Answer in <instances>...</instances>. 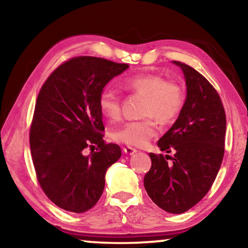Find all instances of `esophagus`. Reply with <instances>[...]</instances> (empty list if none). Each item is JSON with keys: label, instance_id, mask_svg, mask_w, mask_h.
I'll use <instances>...</instances> for the list:
<instances>
[{"label": "esophagus", "instance_id": "esophagus-1", "mask_svg": "<svg viewBox=\"0 0 248 248\" xmlns=\"http://www.w3.org/2000/svg\"><path fill=\"white\" fill-rule=\"evenodd\" d=\"M123 150L125 152V155H134L135 152H137V149H134V148H132V147H125Z\"/></svg>", "mask_w": 248, "mask_h": 248}]
</instances>
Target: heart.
<instances>
[{
  "mask_svg": "<svg viewBox=\"0 0 248 248\" xmlns=\"http://www.w3.org/2000/svg\"><path fill=\"white\" fill-rule=\"evenodd\" d=\"M122 87L130 93L145 98L142 115L145 120L127 122L110 132L114 141L130 147H143L157 134V123L170 124L179 116L185 104V93L175 81L160 74L141 73L125 78ZM100 113L109 121L121 117V98L113 89H104L98 99Z\"/></svg>",
  "mask_w": 248,
  "mask_h": 248,
  "instance_id": "1",
  "label": "heart"
}]
</instances>
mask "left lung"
Returning <instances> with one entry per match:
<instances>
[{"mask_svg":"<svg viewBox=\"0 0 248 248\" xmlns=\"http://www.w3.org/2000/svg\"><path fill=\"white\" fill-rule=\"evenodd\" d=\"M172 63L184 73L186 99L158 147L175 155H149L151 168L143 183L159 208L179 215L201 201L215 182L225 154L226 113L219 93L201 73L177 61Z\"/></svg>","mask_w":248,"mask_h":248,"instance_id":"obj_1","label":"left lung"}]
</instances>
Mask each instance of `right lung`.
<instances>
[{
	"instance_id": "1",
	"label": "right lung",
	"mask_w": 248,
	"mask_h": 248,
	"mask_svg": "<svg viewBox=\"0 0 248 248\" xmlns=\"http://www.w3.org/2000/svg\"><path fill=\"white\" fill-rule=\"evenodd\" d=\"M127 64L93 56L70 59L53 71L37 97L30 150L37 179L54 204L82 213L98 202L105 174L121 158L120 145L106 143L99 94ZM93 147L84 156L86 147Z\"/></svg>"
}]
</instances>
